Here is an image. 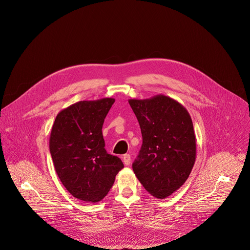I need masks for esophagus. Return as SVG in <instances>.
Masks as SVG:
<instances>
[{"label": "esophagus", "mask_w": 250, "mask_h": 250, "mask_svg": "<svg viewBox=\"0 0 250 250\" xmlns=\"http://www.w3.org/2000/svg\"><path fill=\"white\" fill-rule=\"evenodd\" d=\"M123 161H124V163H125V165H129L130 162H131V156H130V154H125V155L123 156Z\"/></svg>", "instance_id": "obj_1"}]
</instances>
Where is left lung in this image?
<instances>
[{"mask_svg": "<svg viewBox=\"0 0 250 250\" xmlns=\"http://www.w3.org/2000/svg\"><path fill=\"white\" fill-rule=\"evenodd\" d=\"M142 146L132 164L139 182L152 196L165 199L188 179L196 160V136L190 114L176 100L156 95L129 99Z\"/></svg>", "mask_w": 250, "mask_h": 250, "instance_id": "1", "label": "left lung"}]
</instances>
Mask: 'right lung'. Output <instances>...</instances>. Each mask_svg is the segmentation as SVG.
<instances>
[{"label":"right lung","mask_w":250,"mask_h":250,"mask_svg":"<svg viewBox=\"0 0 250 250\" xmlns=\"http://www.w3.org/2000/svg\"><path fill=\"white\" fill-rule=\"evenodd\" d=\"M113 98L80 101L60 111L53 123L49 149L55 171L73 197L100 202L124 168L118 156L104 149L102 127Z\"/></svg>","instance_id":"right-lung-1"}]
</instances>
